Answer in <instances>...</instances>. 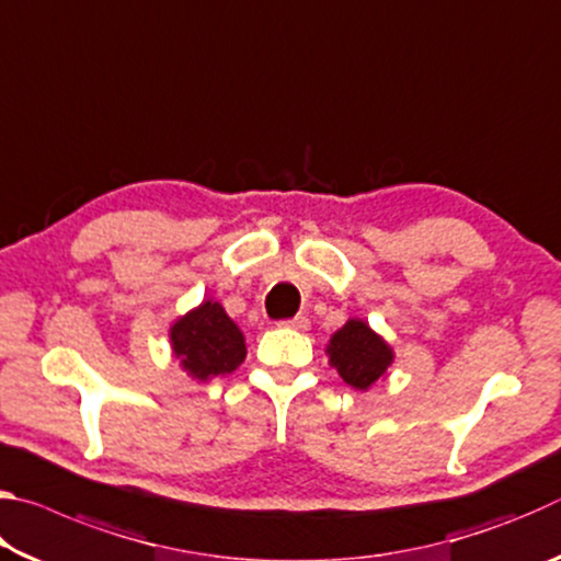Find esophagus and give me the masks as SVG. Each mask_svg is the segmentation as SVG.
<instances>
[{
  "mask_svg": "<svg viewBox=\"0 0 561 561\" xmlns=\"http://www.w3.org/2000/svg\"><path fill=\"white\" fill-rule=\"evenodd\" d=\"M284 327H291V329H299V331H307L309 329V319L304 317V314H299V317H291V319H287V321H282Z\"/></svg>",
  "mask_w": 561,
  "mask_h": 561,
  "instance_id": "1",
  "label": "esophagus"
}]
</instances>
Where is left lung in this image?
Instances as JSON below:
<instances>
[{
  "label": "left lung",
  "instance_id": "1",
  "mask_svg": "<svg viewBox=\"0 0 561 561\" xmlns=\"http://www.w3.org/2000/svg\"><path fill=\"white\" fill-rule=\"evenodd\" d=\"M329 356L331 366H336L339 376L348 386L358 388V391H366L368 386L378 381L386 374L388 364L393 360V354L386 341L376 336L368 329V324L358 319L346 321V327L331 336Z\"/></svg>",
  "mask_w": 561,
  "mask_h": 561
}]
</instances>
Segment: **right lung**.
<instances>
[{
    "label": "right lung",
    "mask_w": 561,
    "mask_h": 561,
    "mask_svg": "<svg viewBox=\"0 0 561 561\" xmlns=\"http://www.w3.org/2000/svg\"><path fill=\"white\" fill-rule=\"evenodd\" d=\"M170 339L183 368L197 381L234 371L247 354L242 331L217 301H203V307L180 319L170 329Z\"/></svg>",
    "instance_id": "obj_1"
}]
</instances>
